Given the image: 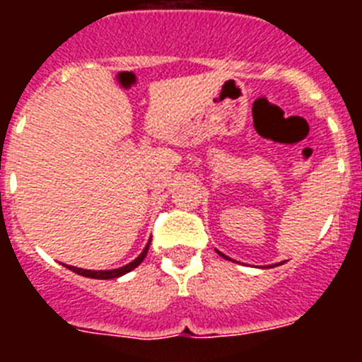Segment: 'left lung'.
I'll return each instance as SVG.
<instances>
[{"instance_id":"left-lung-1","label":"left lung","mask_w":362,"mask_h":362,"mask_svg":"<svg viewBox=\"0 0 362 362\" xmlns=\"http://www.w3.org/2000/svg\"><path fill=\"white\" fill-rule=\"evenodd\" d=\"M217 252V254H219L221 255V257H225V259H230L228 257V255H225V254H223V252H219V250H216ZM230 261H233V259H230ZM277 264H283V263H277ZM277 264H270V267H277Z\"/></svg>"}]
</instances>
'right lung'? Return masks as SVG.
<instances>
[{"label":"right lung","instance_id":"1","mask_svg":"<svg viewBox=\"0 0 362 362\" xmlns=\"http://www.w3.org/2000/svg\"><path fill=\"white\" fill-rule=\"evenodd\" d=\"M148 246H150V241L146 243V246L143 248V252L139 255H137L136 259H134L132 263L124 264V267H119V268H114V270H85V268H78V267H69V264H65L69 270L76 272V274H79V276L83 277H90V279H117V277L124 276V274H129V272H132L134 268H137L139 264L143 263V259L146 257V252H148Z\"/></svg>","mask_w":362,"mask_h":362}]
</instances>
